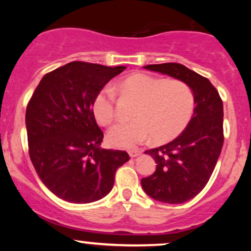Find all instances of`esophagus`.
Returning a JSON list of instances; mask_svg holds the SVG:
<instances>
[{
    "instance_id": "obj_1",
    "label": "esophagus",
    "mask_w": 251,
    "mask_h": 251,
    "mask_svg": "<svg viewBox=\"0 0 251 251\" xmlns=\"http://www.w3.org/2000/svg\"><path fill=\"white\" fill-rule=\"evenodd\" d=\"M140 153H142V152L138 151V150H131V151H128V154L131 158L138 157V155H140Z\"/></svg>"
}]
</instances>
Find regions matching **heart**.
<instances>
[{
	"label": "heart",
	"mask_w": 251,
	"mask_h": 251,
	"mask_svg": "<svg viewBox=\"0 0 251 251\" xmlns=\"http://www.w3.org/2000/svg\"><path fill=\"white\" fill-rule=\"evenodd\" d=\"M118 88L124 96L139 102L132 116L133 122L119 123L108 131V143L116 148L134 149L152 138L155 144L169 143L183 133L194 117L195 93L181 80L135 73L122 80ZM92 112L100 125L113 123L116 94L111 88L98 92L92 101Z\"/></svg>",
	"instance_id": "b5f03b06"
}]
</instances>
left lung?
Masks as SVG:
<instances>
[{
    "label": "left lung",
    "mask_w": 251,
    "mask_h": 251,
    "mask_svg": "<svg viewBox=\"0 0 251 251\" xmlns=\"http://www.w3.org/2000/svg\"><path fill=\"white\" fill-rule=\"evenodd\" d=\"M144 68L185 81L195 93L194 117L183 133L166 145L145 151L155 160L157 168L142 179L144 191L155 201L180 204L200 194L214 172L224 142L223 101L206 77L180 63Z\"/></svg>",
    "instance_id": "obj_1"
}]
</instances>
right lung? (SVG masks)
I'll use <instances>...</instances> for the list:
<instances>
[{
	"mask_svg": "<svg viewBox=\"0 0 251 251\" xmlns=\"http://www.w3.org/2000/svg\"><path fill=\"white\" fill-rule=\"evenodd\" d=\"M73 61L45 74L25 109L28 152L42 183L63 201L85 204L111 191L126 151L102 150L92 101L125 70Z\"/></svg>",
	"mask_w": 251,
	"mask_h": 251,
	"instance_id": "add662e5",
	"label": "right lung"
}]
</instances>
